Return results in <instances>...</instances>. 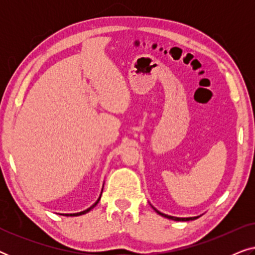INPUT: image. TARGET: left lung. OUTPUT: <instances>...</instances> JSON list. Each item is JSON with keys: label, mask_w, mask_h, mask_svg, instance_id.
I'll return each mask as SVG.
<instances>
[{"label": "left lung", "mask_w": 255, "mask_h": 255, "mask_svg": "<svg viewBox=\"0 0 255 255\" xmlns=\"http://www.w3.org/2000/svg\"><path fill=\"white\" fill-rule=\"evenodd\" d=\"M153 209H154L155 212H158L159 215H161L162 217H166L168 219H173V221H177V222H187V221H194V219H196L200 217V216H197V217H175V216H169V215H166V214H162V212H160L159 210H156V209L154 207H152Z\"/></svg>", "instance_id": "1"}]
</instances>
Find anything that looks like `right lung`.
Returning a JSON list of instances; mask_svg holds the SVG:
<instances>
[{
	"instance_id": "right-lung-1",
	"label": "right lung",
	"mask_w": 255,
	"mask_h": 255,
	"mask_svg": "<svg viewBox=\"0 0 255 255\" xmlns=\"http://www.w3.org/2000/svg\"><path fill=\"white\" fill-rule=\"evenodd\" d=\"M102 190H103V189H102ZM101 195H102V193H101ZM101 195H100V197L97 198V201L95 202V203H94L90 208L87 209V210H83V211H81V212H76V214H60V215H64V216H72V217H73V216H81V215H85V214H87V212H89L90 210H92V209H93L94 207H96V204L99 203L100 200H101Z\"/></svg>"
}]
</instances>
